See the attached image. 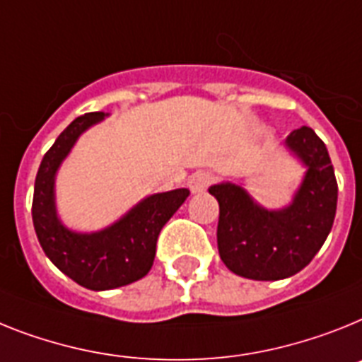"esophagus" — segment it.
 <instances>
[{"label": "esophagus", "instance_id": "obj_1", "mask_svg": "<svg viewBox=\"0 0 362 362\" xmlns=\"http://www.w3.org/2000/svg\"><path fill=\"white\" fill-rule=\"evenodd\" d=\"M209 182H211V175L206 171H197L195 175H191L189 178V189L193 191V193H202V191H206V187L209 186Z\"/></svg>", "mask_w": 362, "mask_h": 362}]
</instances>
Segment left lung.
<instances>
[{
    "label": "left lung",
    "mask_w": 362,
    "mask_h": 362,
    "mask_svg": "<svg viewBox=\"0 0 362 362\" xmlns=\"http://www.w3.org/2000/svg\"><path fill=\"white\" fill-rule=\"evenodd\" d=\"M284 145L305 167L293 200L284 208L261 206L233 182L208 189L218 202V256L243 278L274 281L294 276L317 256L335 221L339 189L324 141L302 127Z\"/></svg>",
    "instance_id": "1"
}]
</instances>
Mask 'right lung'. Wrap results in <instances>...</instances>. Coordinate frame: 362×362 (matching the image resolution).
I'll return each mask as SVG.
<instances>
[{
	"label": "right lung",
	"mask_w": 362,
	"mask_h": 362,
	"mask_svg": "<svg viewBox=\"0 0 362 362\" xmlns=\"http://www.w3.org/2000/svg\"><path fill=\"white\" fill-rule=\"evenodd\" d=\"M105 117V112H90L64 129L38 167L33 197V224L42 250L60 272L90 291H110L147 276L158 235L189 197L186 187L148 195L97 232L66 226L57 209V173L77 139Z\"/></svg>",
	"instance_id": "1"
}]
</instances>
